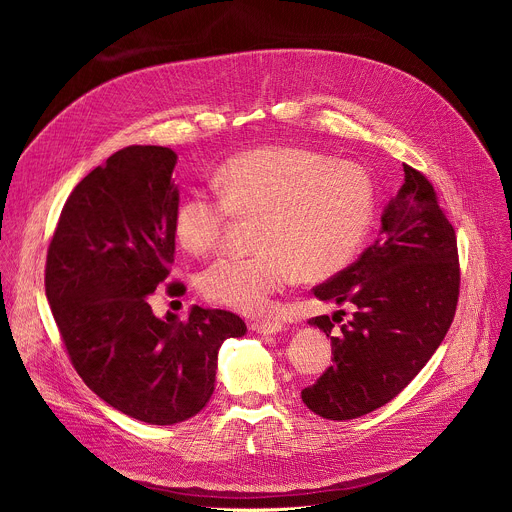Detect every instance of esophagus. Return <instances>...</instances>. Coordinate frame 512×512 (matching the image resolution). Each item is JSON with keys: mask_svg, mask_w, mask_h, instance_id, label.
<instances>
[{"mask_svg": "<svg viewBox=\"0 0 512 512\" xmlns=\"http://www.w3.org/2000/svg\"><path fill=\"white\" fill-rule=\"evenodd\" d=\"M251 330L261 336H273V334H279L283 330V326L279 322H255V324H251Z\"/></svg>", "mask_w": 512, "mask_h": 512, "instance_id": "obj_1", "label": "esophagus"}]
</instances>
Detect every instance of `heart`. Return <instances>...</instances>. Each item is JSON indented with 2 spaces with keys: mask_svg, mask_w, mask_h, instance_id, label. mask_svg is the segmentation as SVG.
Returning a JSON list of instances; mask_svg holds the SVG:
<instances>
[{
  "mask_svg": "<svg viewBox=\"0 0 512 512\" xmlns=\"http://www.w3.org/2000/svg\"><path fill=\"white\" fill-rule=\"evenodd\" d=\"M218 196L190 192L176 208L174 231L192 255L221 243L233 218H257L249 257H221L200 275L202 296L259 316L298 275L320 281L344 269L367 237L375 194L369 176L350 162L267 145L227 160L216 172Z\"/></svg>",
  "mask_w": 512,
  "mask_h": 512,
  "instance_id": "b5f03b06",
  "label": "heart"
}]
</instances>
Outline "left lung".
Listing matches in <instances>:
<instances>
[{
  "instance_id": "left-lung-1",
  "label": "left lung",
  "mask_w": 512,
  "mask_h": 512,
  "mask_svg": "<svg viewBox=\"0 0 512 512\" xmlns=\"http://www.w3.org/2000/svg\"><path fill=\"white\" fill-rule=\"evenodd\" d=\"M403 186L381 216L377 241L314 296L338 306L352 304V318L332 336L337 318L316 316L332 342V367L302 401L324 419L367 415L397 397L442 344L460 294L454 227L429 180L403 164Z\"/></svg>"
}]
</instances>
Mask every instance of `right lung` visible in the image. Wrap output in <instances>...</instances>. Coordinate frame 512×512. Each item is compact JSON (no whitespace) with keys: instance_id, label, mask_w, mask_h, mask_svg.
Wrapping results in <instances>:
<instances>
[{"instance_id":"obj_1","label":"right lung","mask_w":512,"mask_h":512,"mask_svg":"<svg viewBox=\"0 0 512 512\" xmlns=\"http://www.w3.org/2000/svg\"><path fill=\"white\" fill-rule=\"evenodd\" d=\"M176 162L162 145L115 152L68 196L46 257V298L72 367L105 403L152 425L204 409L218 348L247 332L225 310L194 306L184 322L152 312L176 249Z\"/></svg>"}]
</instances>
